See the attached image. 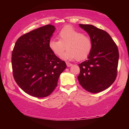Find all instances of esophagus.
Listing matches in <instances>:
<instances>
[{
  "label": "esophagus",
  "mask_w": 129,
  "mask_h": 129,
  "mask_svg": "<svg viewBox=\"0 0 129 129\" xmlns=\"http://www.w3.org/2000/svg\"><path fill=\"white\" fill-rule=\"evenodd\" d=\"M66 64H67V65L68 67H70L72 66V65H73L72 64H71V63H69V62H66Z\"/></svg>",
  "instance_id": "34e87169"
}]
</instances>
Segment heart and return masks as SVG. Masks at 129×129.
<instances>
[{
	"label": "heart",
	"mask_w": 129,
	"mask_h": 129,
	"mask_svg": "<svg viewBox=\"0 0 129 129\" xmlns=\"http://www.w3.org/2000/svg\"><path fill=\"white\" fill-rule=\"evenodd\" d=\"M59 40L52 39L49 41V47L53 53L61 56L63 54L64 60L77 59L82 60L86 58L90 53L92 41L90 37L83 35L81 32L73 27L67 26L62 28L58 35Z\"/></svg>",
	"instance_id": "heart-1"
}]
</instances>
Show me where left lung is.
Masks as SVG:
<instances>
[{
  "instance_id": "obj_1",
  "label": "left lung",
  "mask_w": 129,
  "mask_h": 129,
  "mask_svg": "<svg viewBox=\"0 0 129 129\" xmlns=\"http://www.w3.org/2000/svg\"><path fill=\"white\" fill-rule=\"evenodd\" d=\"M79 25L89 34L92 48L88 59L78 64L80 73L78 80L89 92H101L112 85L116 78L118 49L108 32L92 25Z\"/></svg>"
}]
</instances>
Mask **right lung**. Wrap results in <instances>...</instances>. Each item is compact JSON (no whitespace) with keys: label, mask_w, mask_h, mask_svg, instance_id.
<instances>
[{"label":"right lung","mask_w":129,"mask_h":129,"mask_svg":"<svg viewBox=\"0 0 129 129\" xmlns=\"http://www.w3.org/2000/svg\"><path fill=\"white\" fill-rule=\"evenodd\" d=\"M55 30L48 24L23 35L17 39L12 53L15 81L34 97H45L57 86L60 74L67 65L53 53L49 41Z\"/></svg>","instance_id":"obj_1"}]
</instances>
